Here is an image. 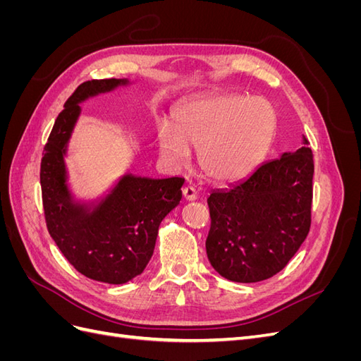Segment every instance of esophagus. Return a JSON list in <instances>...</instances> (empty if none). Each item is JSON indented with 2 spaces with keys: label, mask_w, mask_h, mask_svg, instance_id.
Segmentation results:
<instances>
[{
  "label": "esophagus",
  "mask_w": 361,
  "mask_h": 361,
  "mask_svg": "<svg viewBox=\"0 0 361 361\" xmlns=\"http://www.w3.org/2000/svg\"><path fill=\"white\" fill-rule=\"evenodd\" d=\"M182 194H183V199L187 202H194L197 199V194H195V190L192 187H185L182 190Z\"/></svg>",
  "instance_id": "34e87169"
}]
</instances>
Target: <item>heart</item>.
<instances>
[{"label":"heart","instance_id":"obj_1","mask_svg":"<svg viewBox=\"0 0 361 361\" xmlns=\"http://www.w3.org/2000/svg\"><path fill=\"white\" fill-rule=\"evenodd\" d=\"M276 111L265 97L211 94L185 101L157 128L159 157L183 169L197 149L200 170L215 182L245 178L264 159L276 133Z\"/></svg>","mask_w":361,"mask_h":361}]
</instances>
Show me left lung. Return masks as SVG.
I'll return each mask as SVG.
<instances>
[{
    "label": "left lung",
    "mask_w": 361,
    "mask_h": 361,
    "mask_svg": "<svg viewBox=\"0 0 361 361\" xmlns=\"http://www.w3.org/2000/svg\"><path fill=\"white\" fill-rule=\"evenodd\" d=\"M301 145L207 197L206 253L221 277L236 283L267 280L288 265L307 238L314 169L304 135Z\"/></svg>",
    "instance_id": "obj_1"
}]
</instances>
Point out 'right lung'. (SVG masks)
<instances>
[{
    "instance_id": "right-lung-1",
    "label": "right lung",
    "mask_w": 361,
    "mask_h": 361,
    "mask_svg": "<svg viewBox=\"0 0 361 361\" xmlns=\"http://www.w3.org/2000/svg\"><path fill=\"white\" fill-rule=\"evenodd\" d=\"M129 85L133 81L128 78L82 82L54 123L40 166L51 238L76 271L108 285H123L145 271L154 255L159 224L180 203L185 182L123 173L96 197L73 192L66 158L81 104Z\"/></svg>"
}]
</instances>
